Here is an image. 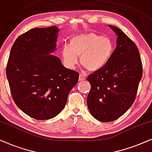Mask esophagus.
<instances>
[{"mask_svg":"<svg viewBox=\"0 0 152 152\" xmlns=\"http://www.w3.org/2000/svg\"><path fill=\"white\" fill-rule=\"evenodd\" d=\"M85 76L83 74H80L79 75V80L80 81H82V80H85Z\"/></svg>","mask_w":152,"mask_h":152,"instance_id":"1","label":"esophagus"}]
</instances>
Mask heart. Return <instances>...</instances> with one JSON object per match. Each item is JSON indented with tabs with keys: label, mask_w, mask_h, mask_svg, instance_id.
I'll use <instances>...</instances> for the list:
<instances>
[{
	"label": "heart",
	"mask_w": 152,
	"mask_h": 152,
	"mask_svg": "<svg viewBox=\"0 0 152 152\" xmlns=\"http://www.w3.org/2000/svg\"><path fill=\"white\" fill-rule=\"evenodd\" d=\"M113 51L114 44L110 38L90 32L72 37L69 46H64L62 49V56L69 66L77 64L78 56L83 66L96 72L108 64Z\"/></svg>",
	"instance_id": "obj_1"
}]
</instances>
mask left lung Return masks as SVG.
<instances>
[{
	"instance_id": "obj_1",
	"label": "left lung",
	"mask_w": 152,
	"mask_h": 152,
	"mask_svg": "<svg viewBox=\"0 0 152 152\" xmlns=\"http://www.w3.org/2000/svg\"><path fill=\"white\" fill-rule=\"evenodd\" d=\"M117 35V46L110 61L88 76L91 85L87 104L97 120H116L132 106L142 76V64L135 44L124 32L109 26Z\"/></svg>"
}]
</instances>
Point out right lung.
Listing matches in <instances>:
<instances>
[{"mask_svg":"<svg viewBox=\"0 0 152 152\" xmlns=\"http://www.w3.org/2000/svg\"><path fill=\"white\" fill-rule=\"evenodd\" d=\"M57 26L32 28L17 37L10 50L6 76L14 102L39 120L51 119L65 106L79 74L65 68L56 50Z\"/></svg>","mask_w":152,"mask_h":152,"instance_id":"right-lung-1","label":"right lung"}]
</instances>
